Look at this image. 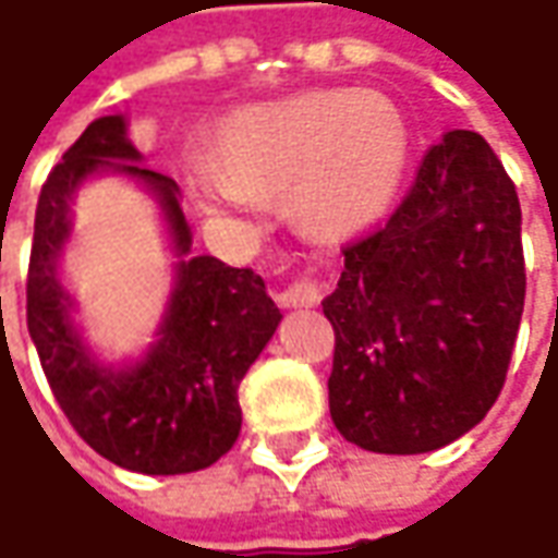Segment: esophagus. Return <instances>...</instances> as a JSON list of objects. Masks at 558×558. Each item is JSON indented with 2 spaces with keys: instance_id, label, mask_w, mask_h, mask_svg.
Returning a JSON list of instances; mask_svg holds the SVG:
<instances>
[{
  "instance_id": "1",
  "label": "esophagus",
  "mask_w": 558,
  "mask_h": 558,
  "mask_svg": "<svg viewBox=\"0 0 558 558\" xmlns=\"http://www.w3.org/2000/svg\"><path fill=\"white\" fill-rule=\"evenodd\" d=\"M317 302H320V287L315 280H296L278 293L280 308H312Z\"/></svg>"
}]
</instances>
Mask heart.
<instances>
[{"label":"heart","instance_id":"1","mask_svg":"<svg viewBox=\"0 0 558 558\" xmlns=\"http://www.w3.org/2000/svg\"><path fill=\"white\" fill-rule=\"evenodd\" d=\"M411 163V125L383 92H299L234 113L219 154H197L191 179L216 213L265 209L287 187L299 219L324 238L371 228L392 209Z\"/></svg>","mask_w":558,"mask_h":558}]
</instances>
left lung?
Returning <instances> with one entry per match:
<instances>
[{
	"label": "left lung",
	"instance_id": "8db88e82",
	"mask_svg": "<svg viewBox=\"0 0 558 558\" xmlns=\"http://www.w3.org/2000/svg\"><path fill=\"white\" fill-rule=\"evenodd\" d=\"M324 299L337 330L330 416L357 448L426 453L485 420L525 308L515 184L478 132L453 129L386 228L342 250Z\"/></svg>",
	"mask_w": 558,
	"mask_h": 558
}]
</instances>
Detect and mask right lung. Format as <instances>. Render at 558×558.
<instances>
[{
    "mask_svg": "<svg viewBox=\"0 0 558 558\" xmlns=\"http://www.w3.org/2000/svg\"><path fill=\"white\" fill-rule=\"evenodd\" d=\"M123 113L98 117L73 142L36 203L27 278V330L51 392L88 448L145 475L213 466L241 435L238 386L280 324L265 280L216 256H191L182 191L147 169ZM120 174L147 190L180 259L155 339L142 356L105 362L75 320L60 280L72 236V201L83 183Z\"/></svg>",
    "mask_w": 558,
    "mask_h": 558,
    "instance_id": "obj_1",
    "label": "right lung"
}]
</instances>
